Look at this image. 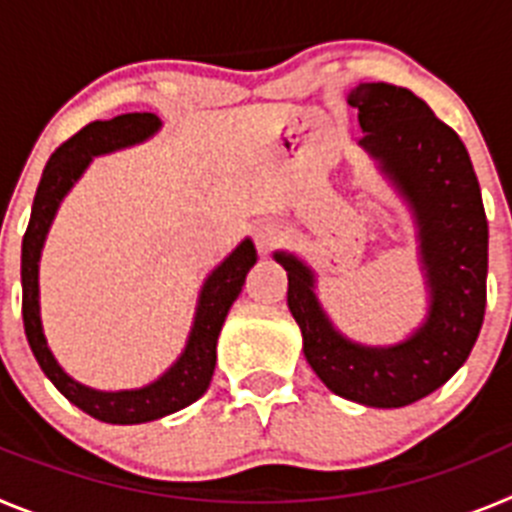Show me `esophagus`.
Wrapping results in <instances>:
<instances>
[{"mask_svg":"<svg viewBox=\"0 0 512 512\" xmlns=\"http://www.w3.org/2000/svg\"><path fill=\"white\" fill-rule=\"evenodd\" d=\"M279 238H282V230L277 228L274 223H261L253 228V241H256V248H259V253H271V248L277 246Z\"/></svg>","mask_w":512,"mask_h":512,"instance_id":"1","label":"esophagus"}]
</instances>
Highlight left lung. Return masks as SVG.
<instances>
[{
	"mask_svg": "<svg viewBox=\"0 0 512 512\" xmlns=\"http://www.w3.org/2000/svg\"><path fill=\"white\" fill-rule=\"evenodd\" d=\"M348 104L359 110L361 146L410 202L420 228L428 320L390 348L351 343L325 318L315 277L289 253L274 259L289 279L287 305L302 351L330 392L369 408H402L449 382L472 354L487 305V215L459 135L410 89L364 81Z\"/></svg>",
	"mask_w": 512,
	"mask_h": 512,
	"instance_id": "obj_1",
	"label": "left lung"
}]
</instances>
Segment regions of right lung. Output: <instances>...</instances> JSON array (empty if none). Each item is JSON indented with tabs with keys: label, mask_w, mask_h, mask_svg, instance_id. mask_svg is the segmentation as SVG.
<instances>
[{
	"label": "right lung",
	"mask_w": 512,
	"mask_h": 512,
	"mask_svg": "<svg viewBox=\"0 0 512 512\" xmlns=\"http://www.w3.org/2000/svg\"><path fill=\"white\" fill-rule=\"evenodd\" d=\"M158 128H161V120L153 112H128V115H117L112 120L89 122L87 128H81L69 140H63L45 164L38 192H35L30 223L22 235V323H25L27 343L33 348V356L38 359L45 377L56 384V390L66 400L74 402L76 408L84 410L92 418L104 420V423H148V420L164 418V415L187 408L205 395L212 372H215V346L225 315H228L235 297L241 295L248 269L256 264V248L246 238L223 264L212 271L210 279L202 287L197 318H194V328L189 333L184 354L164 377L143 387V390H89L84 384L74 382L56 364L51 348L45 343L43 328H40L38 307V259L45 233L51 228V220L61 200L74 187L81 171L87 169L92 156L133 146V143H140V140L156 133Z\"/></svg>",
	"instance_id": "add662e5"
}]
</instances>
